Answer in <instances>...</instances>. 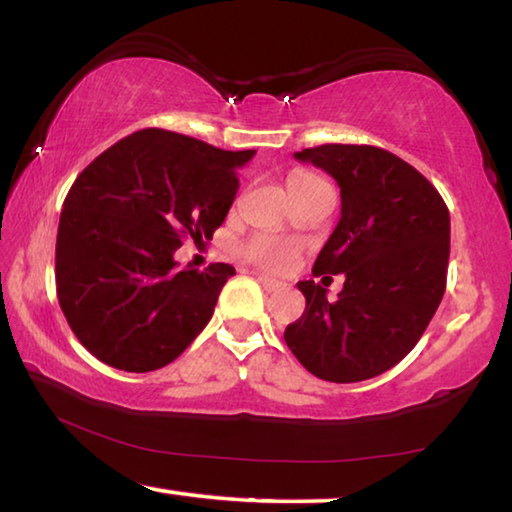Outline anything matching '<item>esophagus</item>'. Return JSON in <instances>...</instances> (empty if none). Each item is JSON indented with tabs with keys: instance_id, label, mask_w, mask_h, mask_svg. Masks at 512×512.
Returning a JSON list of instances; mask_svg holds the SVG:
<instances>
[{
	"instance_id": "obj_1",
	"label": "esophagus",
	"mask_w": 512,
	"mask_h": 512,
	"mask_svg": "<svg viewBox=\"0 0 512 512\" xmlns=\"http://www.w3.org/2000/svg\"><path fill=\"white\" fill-rule=\"evenodd\" d=\"M255 277H257V282L262 284L268 293H271V291H280V288L284 286L282 282H277V280H273V277H268V275H264V273H255Z\"/></svg>"
}]
</instances>
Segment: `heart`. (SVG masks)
Here are the masks:
<instances>
[{
	"instance_id": "1",
	"label": "heart",
	"mask_w": 512,
	"mask_h": 512,
	"mask_svg": "<svg viewBox=\"0 0 512 512\" xmlns=\"http://www.w3.org/2000/svg\"><path fill=\"white\" fill-rule=\"evenodd\" d=\"M313 179H318V176H313L309 172H293L288 176V183H304ZM297 250H300V246H297L295 241L271 237V235H257L244 244V255L250 259V262L259 268H264V271H273V273L286 271V268L295 262Z\"/></svg>"
}]
</instances>
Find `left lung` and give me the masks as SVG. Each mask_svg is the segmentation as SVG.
<instances>
[{
    "mask_svg": "<svg viewBox=\"0 0 512 512\" xmlns=\"http://www.w3.org/2000/svg\"><path fill=\"white\" fill-rule=\"evenodd\" d=\"M336 179L340 221L315 275L345 273L336 302L313 280L284 340L313 376L358 383L398 365L430 324L445 293L450 212L425 176L371 145H320L295 152Z\"/></svg>",
    "mask_w": 512,
    "mask_h": 512,
    "instance_id": "left-lung-1",
    "label": "left lung"
}]
</instances>
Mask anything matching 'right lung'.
<instances>
[{
	"label": "right lung",
	"mask_w": 512,
	"mask_h": 512,
	"mask_svg": "<svg viewBox=\"0 0 512 512\" xmlns=\"http://www.w3.org/2000/svg\"><path fill=\"white\" fill-rule=\"evenodd\" d=\"M255 150L228 152L167 129H141L91 161L64 199L55 286L91 356L145 374L170 365L210 322L230 264L174 262L185 237L212 239Z\"/></svg>",
	"instance_id": "1"
}]
</instances>
